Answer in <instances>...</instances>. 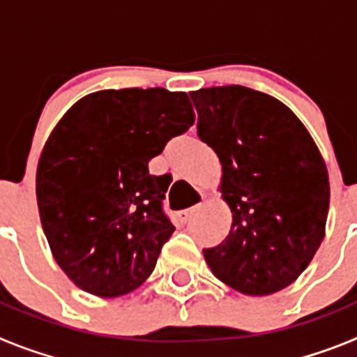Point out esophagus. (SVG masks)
Listing matches in <instances>:
<instances>
[{
  "label": "esophagus",
  "mask_w": 357,
  "mask_h": 357,
  "mask_svg": "<svg viewBox=\"0 0 357 357\" xmlns=\"http://www.w3.org/2000/svg\"><path fill=\"white\" fill-rule=\"evenodd\" d=\"M195 213V207H191V209H184L178 213V220H181V223H188L189 222V218L193 216Z\"/></svg>",
  "instance_id": "esophagus-1"
}]
</instances>
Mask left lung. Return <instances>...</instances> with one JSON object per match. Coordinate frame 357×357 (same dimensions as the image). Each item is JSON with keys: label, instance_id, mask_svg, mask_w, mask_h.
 Masks as SVG:
<instances>
[{"label": "left lung", "instance_id": "obj_1", "mask_svg": "<svg viewBox=\"0 0 357 357\" xmlns=\"http://www.w3.org/2000/svg\"><path fill=\"white\" fill-rule=\"evenodd\" d=\"M198 137L222 164L230 232L204 257L216 279L248 296L298 279L326 236L329 173L304 123L270 94L243 85L189 93Z\"/></svg>", "mask_w": 357, "mask_h": 357}]
</instances>
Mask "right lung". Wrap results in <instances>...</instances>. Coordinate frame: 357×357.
<instances>
[{"mask_svg": "<svg viewBox=\"0 0 357 357\" xmlns=\"http://www.w3.org/2000/svg\"><path fill=\"white\" fill-rule=\"evenodd\" d=\"M195 123L185 93L105 89L56 123L37 164L40 223L52 254L80 289L102 298L139 288L175 227L162 213L168 176L148 162Z\"/></svg>", "mask_w": 357, "mask_h": 357, "instance_id": "obj_1", "label": "right lung"}]
</instances>
